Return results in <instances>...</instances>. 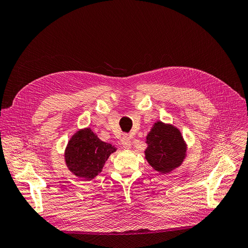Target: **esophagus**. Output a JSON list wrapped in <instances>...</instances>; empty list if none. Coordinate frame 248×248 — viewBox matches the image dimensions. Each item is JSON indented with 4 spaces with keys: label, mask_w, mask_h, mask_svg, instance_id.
<instances>
[{
    "label": "esophagus",
    "mask_w": 248,
    "mask_h": 248,
    "mask_svg": "<svg viewBox=\"0 0 248 248\" xmlns=\"http://www.w3.org/2000/svg\"><path fill=\"white\" fill-rule=\"evenodd\" d=\"M121 145L124 149H130L131 147V140H130V137L127 136V134H125V136H123L122 140H121Z\"/></svg>",
    "instance_id": "34e87169"
}]
</instances>
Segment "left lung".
I'll list each match as a JSON object with an SVG mask.
<instances>
[{
    "instance_id": "1",
    "label": "left lung",
    "mask_w": 248,
    "mask_h": 248,
    "mask_svg": "<svg viewBox=\"0 0 248 248\" xmlns=\"http://www.w3.org/2000/svg\"><path fill=\"white\" fill-rule=\"evenodd\" d=\"M146 139V159L155 170L168 174L181 166L187 149L177 127L157 121Z\"/></svg>"
}]
</instances>
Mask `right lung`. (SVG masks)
I'll return each instance as SVG.
<instances>
[{
	"mask_svg": "<svg viewBox=\"0 0 248 248\" xmlns=\"http://www.w3.org/2000/svg\"><path fill=\"white\" fill-rule=\"evenodd\" d=\"M116 148L102 141L91 130L84 128L73 134L65 150L67 168L78 178L92 180L101 172L104 163Z\"/></svg>",
	"mask_w": 248,
	"mask_h": 248,
	"instance_id": "right-lung-1",
	"label": "right lung"
}]
</instances>
